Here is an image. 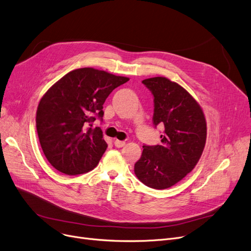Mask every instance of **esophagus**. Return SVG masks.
I'll return each instance as SVG.
<instances>
[{"label":"esophagus","mask_w":251,"mask_h":251,"mask_svg":"<svg viewBox=\"0 0 251 251\" xmlns=\"http://www.w3.org/2000/svg\"><path fill=\"white\" fill-rule=\"evenodd\" d=\"M114 144H115V147L116 148H118V149H120V148H123L124 146H125V141H121V140H115L114 141Z\"/></svg>","instance_id":"esophagus-1"}]
</instances>
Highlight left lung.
Segmentation results:
<instances>
[{
	"label": "left lung",
	"mask_w": 251,
	"mask_h": 251,
	"mask_svg": "<svg viewBox=\"0 0 251 251\" xmlns=\"http://www.w3.org/2000/svg\"><path fill=\"white\" fill-rule=\"evenodd\" d=\"M142 83L153 97L152 124L165 127L161 143L144 144L134 165L136 177L153 189L175 185L200 161L206 139V123L200 104L176 82L153 77Z\"/></svg>",
	"instance_id": "1"
}]
</instances>
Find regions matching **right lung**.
<instances>
[{"instance_id": "right-lung-1", "label": "right lung", "mask_w": 251, "mask_h": 251, "mask_svg": "<svg viewBox=\"0 0 251 251\" xmlns=\"http://www.w3.org/2000/svg\"><path fill=\"white\" fill-rule=\"evenodd\" d=\"M129 80L94 68H80L63 76L38 103L36 130L50 164L66 175L94 169L108 148L100 127L102 104L111 92Z\"/></svg>"}]
</instances>
